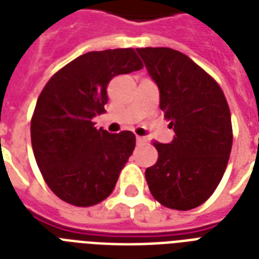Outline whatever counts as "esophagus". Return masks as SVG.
Wrapping results in <instances>:
<instances>
[{"label":"esophagus","mask_w":259,"mask_h":259,"mask_svg":"<svg viewBox=\"0 0 259 259\" xmlns=\"http://www.w3.org/2000/svg\"><path fill=\"white\" fill-rule=\"evenodd\" d=\"M136 140H137V145H138V146H141V145H145V144H146V141H148V140H146V138H144V137H140V136H137V138H136Z\"/></svg>","instance_id":"1"}]
</instances>
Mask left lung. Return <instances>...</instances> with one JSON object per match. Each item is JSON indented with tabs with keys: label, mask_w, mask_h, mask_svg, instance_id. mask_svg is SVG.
Wrapping results in <instances>:
<instances>
[{
	"label": "left lung",
	"mask_w": 259,
	"mask_h": 259,
	"mask_svg": "<svg viewBox=\"0 0 259 259\" xmlns=\"http://www.w3.org/2000/svg\"><path fill=\"white\" fill-rule=\"evenodd\" d=\"M160 90V109L175 132L153 141L158 158L145 170L150 193L170 209L203 204L221 183L233 146L229 103L217 80L187 55L165 47L137 48Z\"/></svg>",
	"instance_id": "obj_1"
}]
</instances>
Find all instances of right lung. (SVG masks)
<instances>
[{
	"label": "right lung",
	"mask_w": 259,
	"mask_h": 259,
	"mask_svg": "<svg viewBox=\"0 0 259 259\" xmlns=\"http://www.w3.org/2000/svg\"><path fill=\"white\" fill-rule=\"evenodd\" d=\"M142 67L133 48L87 52L60 68L38 95L32 149L42 179L63 201L91 207L113 192L136 136L97 129L93 118L106 113L110 80Z\"/></svg>",
	"instance_id": "add662e5"
}]
</instances>
